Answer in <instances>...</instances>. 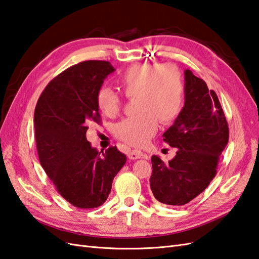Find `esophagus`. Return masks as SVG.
I'll use <instances>...</instances> for the list:
<instances>
[{"instance_id": "34e87169", "label": "esophagus", "mask_w": 259, "mask_h": 259, "mask_svg": "<svg viewBox=\"0 0 259 259\" xmlns=\"http://www.w3.org/2000/svg\"><path fill=\"white\" fill-rule=\"evenodd\" d=\"M128 158L130 160H137L140 158H147V155L143 154L139 150H132V151L128 152Z\"/></svg>"}]
</instances>
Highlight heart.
I'll return each instance as SVG.
<instances>
[{
    "instance_id": "1",
    "label": "heart",
    "mask_w": 259,
    "mask_h": 259,
    "mask_svg": "<svg viewBox=\"0 0 259 259\" xmlns=\"http://www.w3.org/2000/svg\"><path fill=\"white\" fill-rule=\"evenodd\" d=\"M117 83L127 98H135L138 115L123 119L113 128L119 140L142 147L154 136L161 123H170L181 112L184 81L181 71L173 64H137L117 77ZM99 110L107 117L117 116L122 98L108 87H101L97 97Z\"/></svg>"
}]
</instances>
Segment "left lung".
Returning <instances> with one entry per match:
<instances>
[{"mask_svg":"<svg viewBox=\"0 0 259 259\" xmlns=\"http://www.w3.org/2000/svg\"><path fill=\"white\" fill-rule=\"evenodd\" d=\"M184 75V107L163 134L177 154L169 162L153 155L150 178L154 197L177 206L191 202L211 183L230 135L218 95L190 69Z\"/></svg>","mask_w":259,"mask_h":259,"instance_id":"1","label":"left lung"}]
</instances>
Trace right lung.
Returning a JSON list of instances; mask_svg holds the SVG:
<instances>
[{"label":"right lung","instance_id":"add662e5","mask_svg":"<svg viewBox=\"0 0 259 259\" xmlns=\"http://www.w3.org/2000/svg\"><path fill=\"white\" fill-rule=\"evenodd\" d=\"M113 70L106 61L71 66L50 81L35 107L40 165L58 193L78 208L102 205L127 161L117 147L99 152L86 138L88 125L101 122L96 97Z\"/></svg>","mask_w":259,"mask_h":259}]
</instances>
